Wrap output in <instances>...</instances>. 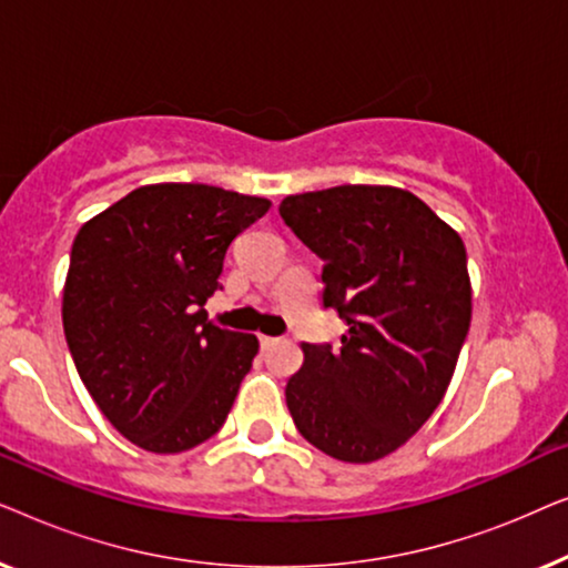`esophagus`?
<instances>
[{
	"label": "esophagus",
	"mask_w": 568,
	"mask_h": 568,
	"mask_svg": "<svg viewBox=\"0 0 568 568\" xmlns=\"http://www.w3.org/2000/svg\"><path fill=\"white\" fill-rule=\"evenodd\" d=\"M258 341H261L263 352H268V348H274V346L282 344V338H276V336H258Z\"/></svg>",
	"instance_id": "1"
}]
</instances>
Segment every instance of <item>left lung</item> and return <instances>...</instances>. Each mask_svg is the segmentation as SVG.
Masks as SVG:
<instances>
[{
  "mask_svg": "<svg viewBox=\"0 0 568 568\" xmlns=\"http://www.w3.org/2000/svg\"><path fill=\"white\" fill-rule=\"evenodd\" d=\"M278 214L323 258V305L348 325L336 352L302 344L286 406L321 453L375 463L445 398L470 328L465 245L422 199L393 185L297 193Z\"/></svg>",
  "mask_w": 568,
  "mask_h": 568,
  "instance_id": "obj_1",
  "label": "left lung"
}]
</instances>
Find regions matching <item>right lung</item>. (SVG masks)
I'll list each match as a JSON object with an SVG mask.
<instances>
[{
	"mask_svg": "<svg viewBox=\"0 0 568 568\" xmlns=\"http://www.w3.org/2000/svg\"><path fill=\"white\" fill-rule=\"evenodd\" d=\"M271 201L204 183L131 191L77 232L64 336L103 416L146 453L222 429L258 354L253 333L206 321L224 253Z\"/></svg>",
	"mask_w": 568,
	"mask_h": 568,
	"instance_id": "obj_1",
	"label": "right lung"
}]
</instances>
